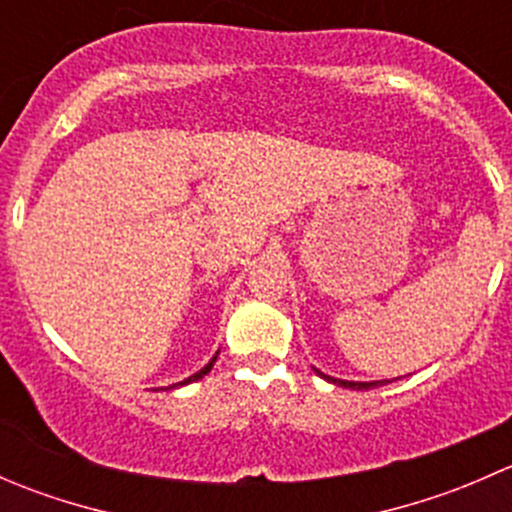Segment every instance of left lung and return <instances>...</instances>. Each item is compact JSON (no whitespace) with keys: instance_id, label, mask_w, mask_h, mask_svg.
I'll use <instances>...</instances> for the list:
<instances>
[{"instance_id":"left-lung-1","label":"left lung","mask_w":512,"mask_h":512,"mask_svg":"<svg viewBox=\"0 0 512 512\" xmlns=\"http://www.w3.org/2000/svg\"><path fill=\"white\" fill-rule=\"evenodd\" d=\"M317 374L322 376V379L332 381V384H337V386H344V389H356V391H369V389H374V386L384 384V381H344V379H334V376H327V374H322V371H317ZM386 384H389V381H386Z\"/></svg>"}]
</instances>
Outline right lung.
<instances>
[{
	"label": "right lung",
	"mask_w": 512,
	"mask_h": 512,
	"mask_svg": "<svg viewBox=\"0 0 512 512\" xmlns=\"http://www.w3.org/2000/svg\"><path fill=\"white\" fill-rule=\"evenodd\" d=\"M215 359H218V354H215V356H213V359H210V361H208V364H205V366H203V369H200V371H198V374L188 376V379H185V381H180V384H173V389H175V386H183V384H190V381H198V379H203V376H205V374H208V371H210V369H213Z\"/></svg>",
	"instance_id": "add662e5"
}]
</instances>
